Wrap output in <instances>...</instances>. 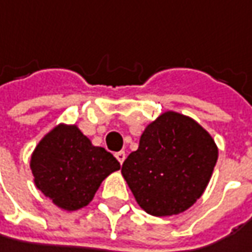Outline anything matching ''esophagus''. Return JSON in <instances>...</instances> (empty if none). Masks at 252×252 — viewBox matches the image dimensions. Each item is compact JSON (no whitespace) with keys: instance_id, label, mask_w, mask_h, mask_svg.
<instances>
[{"instance_id":"obj_1","label":"esophagus","mask_w":252,"mask_h":252,"mask_svg":"<svg viewBox=\"0 0 252 252\" xmlns=\"http://www.w3.org/2000/svg\"><path fill=\"white\" fill-rule=\"evenodd\" d=\"M115 158L118 159V162L123 165V162L126 160V152H124V151H120V152H117V154H115Z\"/></svg>"}]
</instances>
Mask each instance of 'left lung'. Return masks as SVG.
I'll return each instance as SVG.
<instances>
[{
  "label": "left lung",
  "mask_w": 252,
  "mask_h": 252,
  "mask_svg": "<svg viewBox=\"0 0 252 252\" xmlns=\"http://www.w3.org/2000/svg\"><path fill=\"white\" fill-rule=\"evenodd\" d=\"M219 149L190 117L166 111L145 128L121 173L148 214L166 217L193 206L213 175Z\"/></svg>",
  "instance_id": "8db88e82"
}]
</instances>
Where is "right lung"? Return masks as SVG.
<instances>
[{"label":"right lung","mask_w":252,"mask_h":252,"mask_svg":"<svg viewBox=\"0 0 252 252\" xmlns=\"http://www.w3.org/2000/svg\"><path fill=\"white\" fill-rule=\"evenodd\" d=\"M120 168L104 148L94 147L77 126L66 124L42 138L31 157L35 186L67 212L87 206L101 182Z\"/></svg>","instance_id":"right-lung-1"}]
</instances>
